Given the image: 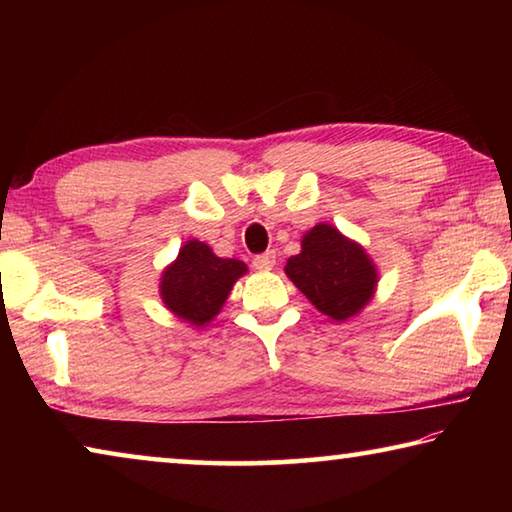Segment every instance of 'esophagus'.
I'll return each instance as SVG.
<instances>
[{"label":"esophagus","mask_w":512,"mask_h":512,"mask_svg":"<svg viewBox=\"0 0 512 512\" xmlns=\"http://www.w3.org/2000/svg\"><path fill=\"white\" fill-rule=\"evenodd\" d=\"M253 266L257 268V271H271V268L275 266V253H273V250H266V253H262V255H255L253 257Z\"/></svg>","instance_id":"1"}]
</instances>
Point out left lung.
<instances>
[{"mask_svg": "<svg viewBox=\"0 0 512 512\" xmlns=\"http://www.w3.org/2000/svg\"><path fill=\"white\" fill-rule=\"evenodd\" d=\"M284 271L311 305L334 320L357 314L377 284V271L363 248L327 223L307 232L300 255L289 257Z\"/></svg>", "mask_w": 512, "mask_h": 512, "instance_id": "8db88e82", "label": "left lung"}]
</instances>
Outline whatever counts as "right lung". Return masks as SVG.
Masks as SVG:
<instances>
[{
    "mask_svg": "<svg viewBox=\"0 0 512 512\" xmlns=\"http://www.w3.org/2000/svg\"><path fill=\"white\" fill-rule=\"evenodd\" d=\"M244 273L246 264L239 259H221L203 241H189L162 275V300L187 323L205 325L219 314L232 284Z\"/></svg>",
    "mask_w": 512,
    "mask_h": 512,
    "instance_id": "right-lung-1",
    "label": "right lung"
}]
</instances>
